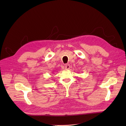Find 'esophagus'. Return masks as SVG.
Masks as SVG:
<instances>
[{"label":"esophagus","instance_id":"esophagus-1","mask_svg":"<svg viewBox=\"0 0 126 126\" xmlns=\"http://www.w3.org/2000/svg\"><path fill=\"white\" fill-rule=\"evenodd\" d=\"M65 69H66V70L69 69H70V65L68 64H66L65 66Z\"/></svg>","mask_w":126,"mask_h":126}]
</instances>
